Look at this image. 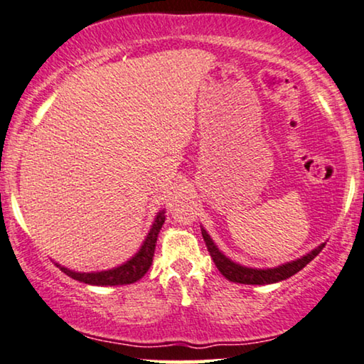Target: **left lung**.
I'll return each mask as SVG.
<instances>
[{
	"label": "left lung",
	"mask_w": 364,
	"mask_h": 364,
	"mask_svg": "<svg viewBox=\"0 0 364 364\" xmlns=\"http://www.w3.org/2000/svg\"><path fill=\"white\" fill-rule=\"evenodd\" d=\"M201 234L219 272H221L228 280H231V282L245 284V285H267V284H275V282H280V280L289 279L296 272H300V270L304 269L310 260H314L316 255L320 254V250L325 247V244H320L318 247L310 250L309 254L301 255L300 259L291 260V262L280 264L277 267L255 269V267H245V265H240L229 257H226V255L218 249V245L214 244L211 235L208 234V231L204 228H201Z\"/></svg>",
	"instance_id": "1"
}]
</instances>
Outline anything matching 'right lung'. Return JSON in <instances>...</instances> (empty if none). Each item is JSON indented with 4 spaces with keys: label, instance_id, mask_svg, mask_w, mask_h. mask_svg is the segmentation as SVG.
I'll use <instances>...</instances> for the list:
<instances>
[{
    "label": "right lung",
    "instance_id": "right-lung-1",
    "mask_svg": "<svg viewBox=\"0 0 364 364\" xmlns=\"http://www.w3.org/2000/svg\"><path fill=\"white\" fill-rule=\"evenodd\" d=\"M163 223H165V209H161V211L156 214L155 221L151 224V229L148 231L141 247L138 249V252L133 255L132 259L127 260V262H124L122 265H117L114 269L100 270V272H75V270H70L60 264H55V265L60 267V270H63L64 274H68L69 277L89 285L107 287V285L133 284L136 282V280H140L143 275L148 272V269L151 267L153 254H155V247H156V239H158V234H160Z\"/></svg>",
    "mask_w": 364,
    "mask_h": 364
}]
</instances>
